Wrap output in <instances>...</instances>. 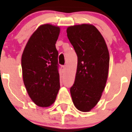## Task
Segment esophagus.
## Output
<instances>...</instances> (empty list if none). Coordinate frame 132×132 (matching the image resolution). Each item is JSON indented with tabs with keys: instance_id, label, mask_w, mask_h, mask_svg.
Returning <instances> with one entry per match:
<instances>
[{
	"instance_id": "34e87169",
	"label": "esophagus",
	"mask_w": 132,
	"mask_h": 132,
	"mask_svg": "<svg viewBox=\"0 0 132 132\" xmlns=\"http://www.w3.org/2000/svg\"><path fill=\"white\" fill-rule=\"evenodd\" d=\"M61 69H62L63 71H64L65 69V65H61Z\"/></svg>"
}]
</instances>
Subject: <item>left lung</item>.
<instances>
[{
	"instance_id": "obj_1",
	"label": "left lung",
	"mask_w": 132,
	"mask_h": 132,
	"mask_svg": "<svg viewBox=\"0 0 132 132\" xmlns=\"http://www.w3.org/2000/svg\"><path fill=\"white\" fill-rule=\"evenodd\" d=\"M67 37L77 55V69L71 88L73 104L79 110L88 112L96 105L105 88L110 56L105 41L93 25L69 27Z\"/></svg>"
}]
</instances>
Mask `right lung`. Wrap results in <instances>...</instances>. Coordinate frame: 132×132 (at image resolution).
<instances>
[{
	"label": "right lung",
	"mask_w": 132,
	"mask_h": 132,
	"mask_svg": "<svg viewBox=\"0 0 132 132\" xmlns=\"http://www.w3.org/2000/svg\"><path fill=\"white\" fill-rule=\"evenodd\" d=\"M60 29L44 24L31 35L22 55L23 80L36 104L50 106L60 88L58 52L55 47Z\"/></svg>",
	"instance_id": "1"
}]
</instances>
